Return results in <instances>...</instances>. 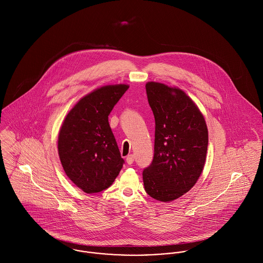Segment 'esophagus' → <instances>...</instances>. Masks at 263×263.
<instances>
[{
	"label": "esophagus",
	"instance_id": "esophagus-1",
	"mask_svg": "<svg viewBox=\"0 0 263 263\" xmlns=\"http://www.w3.org/2000/svg\"><path fill=\"white\" fill-rule=\"evenodd\" d=\"M134 161H135V157H134L133 155H128V156L126 157V163H127L128 165H132V164L134 163Z\"/></svg>",
	"mask_w": 263,
	"mask_h": 263
}]
</instances>
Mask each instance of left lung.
Listing matches in <instances>:
<instances>
[{
    "mask_svg": "<svg viewBox=\"0 0 263 263\" xmlns=\"http://www.w3.org/2000/svg\"><path fill=\"white\" fill-rule=\"evenodd\" d=\"M146 91L156 125L154 158L143 171L144 186L153 198L172 201L193 187L202 172L208 127L182 90L149 82Z\"/></svg>",
    "mask_w": 263,
    "mask_h": 263,
    "instance_id": "obj_1",
    "label": "left lung"
}]
</instances>
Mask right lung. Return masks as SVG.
I'll return each instance as SVG.
<instances>
[{
  "instance_id": "add662e5",
  "label": "right lung",
  "mask_w": 263,
  "mask_h": 263,
  "mask_svg": "<svg viewBox=\"0 0 263 263\" xmlns=\"http://www.w3.org/2000/svg\"><path fill=\"white\" fill-rule=\"evenodd\" d=\"M127 85H108L83 97L67 114L59 134V155L67 176L86 193L109 187L124 160L108 122Z\"/></svg>"
}]
</instances>
